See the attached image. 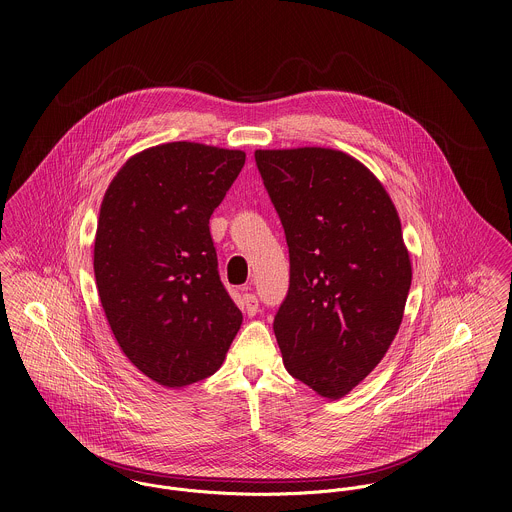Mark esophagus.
<instances>
[{
  "mask_svg": "<svg viewBox=\"0 0 512 512\" xmlns=\"http://www.w3.org/2000/svg\"><path fill=\"white\" fill-rule=\"evenodd\" d=\"M242 309L252 317V315H256L258 313V309H260V303H258V297L254 295V293H244L242 295Z\"/></svg>",
  "mask_w": 512,
  "mask_h": 512,
  "instance_id": "obj_1",
  "label": "esophagus"
}]
</instances>
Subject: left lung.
<instances>
[{
    "mask_svg": "<svg viewBox=\"0 0 512 512\" xmlns=\"http://www.w3.org/2000/svg\"><path fill=\"white\" fill-rule=\"evenodd\" d=\"M290 248L274 333L293 378L337 400L382 361L402 323L412 264L394 203L355 157L256 149Z\"/></svg>",
    "mask_w": 512,
    "mask_h": 512,
    "instance_id": "obj_1",
    "label": "left lung"
}]
</instances>
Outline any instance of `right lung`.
Masks as SVG:
<instances>
[{
	"label": "right lung",
	"instance_id": "obj_1",
	"mask_svg": "<svg viewBox=\"0 0 512 512\" xmlns=\"http://www.w3.org/2000/svg\"><path fill=\"white\" fill-rule=\"evenodd\" d=\"M240 149L171 142L130 157L100 207L94 276L110 329L153 382L219 370L242 325L224 290L209 219L244 167Z\"/></svg>",
	"mask_w": 512,
	"mask_h": 512
}]
</instances>
